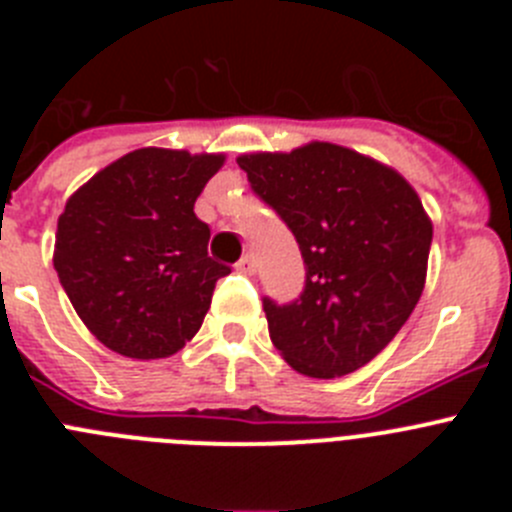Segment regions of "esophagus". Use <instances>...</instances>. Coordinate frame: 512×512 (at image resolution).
<instances>
[{
    "mask_svg": "<svg viewBox=\"0 0 512 512\" xmlns=\"http://www.w3.org/2000/svg\"><path fill=\"white\" fill-rule=\"evenodd\" d=\"M253 266H256L253 264V256L251 253H246V256L235 264V271H238V274H253Z\"/></svg>",
    "mask_w": 512,
    "mask_h": 512,
    "instance_id": "1",
    "label": "esophagus"
}]
</instances>
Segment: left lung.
<instances>
[{"label": "left lung", "instance_id": "1", "mask_svg": "<svg viewBox=\"0 0 512 512\" xmlns=\"http://www.w3.org/2000/svg\"><path fill=\"white\" fill-rule=\"evenodd\" d=\"M235 161L295 233L307 266L300 300H264L271 343L305 377L369 364L423 295L433 223L418 192L392 166L323 140Z\"/></svg>", "mask_w": 512, "mask_h": 512}]
</instances>
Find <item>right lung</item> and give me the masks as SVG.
<instances>
[{
  "label": "right lung",
  "mask_w": 512,
  "mask_h": 512,
  "mask_svg": "<svg viewBox=\"0 0 512 512\" xmlns=\"http://www.w3.org/2000/svg\"><path fill=\"white\" fill-rule=\"evenodd\" d=\"M225 153L138 148L81 184L58 217L53 266L81 323L138 361L192 341L228 266L207 256L194 202Z\"/></svg>",
  "instance_id": "obj_1"
}]
</instances>
